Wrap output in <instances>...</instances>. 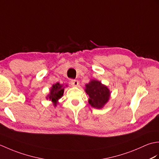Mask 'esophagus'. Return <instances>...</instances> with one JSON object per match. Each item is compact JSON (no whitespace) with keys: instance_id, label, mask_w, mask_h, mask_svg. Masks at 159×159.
Returning a JSON list of instances; mask_svg holds the SVG:
<instances>
[{"instance_id":"34e87169","label":"esophagus","mask_w":159,"mask_h":159,"mask_svg":"<svg viewBox=\"0 0 159 159\" xmlns=\"http://www.w3.org/2000/svg\"><path fill=\"white\" fill-rule=\"evenodd\" d=\"M70 85L73 87H77L79 85V81H78L77 80H74V79L70 80Z\"/></svg>"}]
</instances>
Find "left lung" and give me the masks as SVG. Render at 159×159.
Returning <instances> with one entry per match:
<instances>
[{"instance_id": "8db88e82", "label": "left lung", "mask_w": 159, "mask_h": 159, "mask_svg": "<svg viewBox=\"0 0 159 159\" xmlns=\"http://www.w3.org/2000/svg\"><path fill=\"white\" fill-rule=\"evenodd\" d=\"M85 91L89 96L88 102L90 105L96 109H102L111 96L109 88L96 80H92L86 84Z\"/></svg>"}]
</instances>
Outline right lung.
Wrapping results in <instances>:
<instances>
[{"mask_svg": "<svg viewBox=\"0 0 159 159\" xmlns=\"http://www.w3.org/2000/svg\"><path fill=\"white\" fill-rule=\"evenodd\" d=\"M64 88H65V87H63V85H61L59 83H57L55 85H53L51 89H50V93L47 96V98L51 100L55 106L57 105L58 100L63 95Z\"/></svg>", "mask_w": 159, "mask_h": 159, "instance_id": "obj_1", "label": "right lung"}]
</instances>
